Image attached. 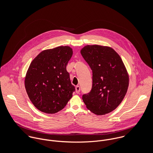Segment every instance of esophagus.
<instances>
[{
    "instance_id": "obj_1",
    "label": "esophagus",
    "mask_w": 153,
    "mask_h": 153,
    "mask_svg": "<svg viewBox=\"0 0 153 153\" xmlns=\"http://www.w3.org/2000/svg\"><path fill=\"white\" fill-rule=\"evenodd\" d=\"M80 90H81V88H80V87L79 85H77L75 87V92H76V94H79V92H80Z\"/></svg>"
}]
</instances>
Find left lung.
<instances>
[{
    "mask_svg": "<svg viewBox=\"0 0 153 153\" xmlns=\"http://www.w3.org/2000/svg\"><path fill=\"white\" fill-rule=\"evenodd\" d=\"M81 53L92 71V87L82 96L88 109L102 115L116 109L129 85V75L120 56L112 48L86 45Z\"/></svg>",
    "mask_w": 153,
    "mask_h": 153,
    "instance_id": "8db88e82",
    "label": "left lung"
}]
</instances>
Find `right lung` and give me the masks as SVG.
<instances>
[{
	"mask_svg": "<svg viewBox=\"0 0 153 153\" xmlns=\"http://www.w3.org/2000/svg\"><path fill=\"white\" fill-rule=\"evenodd\" d=\"M73 54L68 46L46 49L30 63L25 78V87L33 105L47 114L62 110L72 97V85L66 65Z\"/></svg>",
	"mask_w": 153,
	"mask_h": 153,
	"instance_id": "obj_1",
	"label": "right lung"
}]
</instances>
